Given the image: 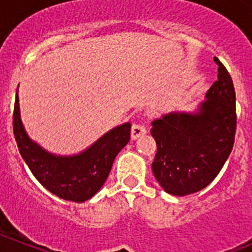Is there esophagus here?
<instances>
[{
	"label": "esophagus",
	"instance_id": "1",
	"mask_svg": "<svg viewBox=\"0 0 252 252\" xmlns=\"http://www.w3.org/2000/svg\"><path fill=\"white\" fill-rule=\"evenodd\" d=\"M146 134V128L143 126V124H133L131 126V139H138L139 136Z\"/></svg>",
	"mask_w": 252,
	"mask_h": 252
}]
</instances>
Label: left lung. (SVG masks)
<instances>
[{
  "label": "left lung",
  "instance_id": "left-lung-1",
  "mask_svg": "<svg viewBox=\"0 0 252 252\" xmlns=\"http://www.w3.org/2000/svg\"><path fill=\"white\" fill-rule=\"evenodd\" d=\"M218 80L197 113H168L153 122L156 141L153 172L163 191L173 196L196 193L220 172L234 146L235 90L218 58Z\"/></svg>",
  "mask_w": 252,
  "mask_h": 252
}]
</instances>
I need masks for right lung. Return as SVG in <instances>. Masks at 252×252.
Segmentation results:
<instances>
[{
  "instance_id": "obj_1",
  "label": "right lung",
  "mask_w": 252,
  "mask_h": 252,
  "mask_svg": "<svg viewBox=\"0 0 252 252\" xmlns=\"http://www.w3.org/2000/svg\"><path fill=\"white\" fill-rule=\"evenodd\" d=\"M130 123L116 126L79 155H53L27 135L19 114L18 94H16L13 133L19 153L34 177L48 191L65 201L82 203L99 191L117 154L130 139Z\"/></svg>"
}]
</instances>
